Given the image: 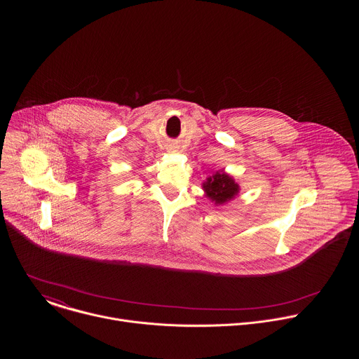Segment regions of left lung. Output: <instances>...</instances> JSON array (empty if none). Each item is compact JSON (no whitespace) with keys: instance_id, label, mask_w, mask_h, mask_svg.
Instances as JSON below:
<instances>
[{"instance_id":"1","label":"left lung","mask_w":359,"mask_h":359,"mask_svg":"<svg viewBox=\"0 0 359 359\" xmlns=\"http://www.w3.org/2000/svg\"><path fill=\"white\" fill-rule=\"evenodd\" d=\"M205 196L215 205H224L239 194V185L224 171H217L203 182Z\"/></svg>"}]
</instances>
